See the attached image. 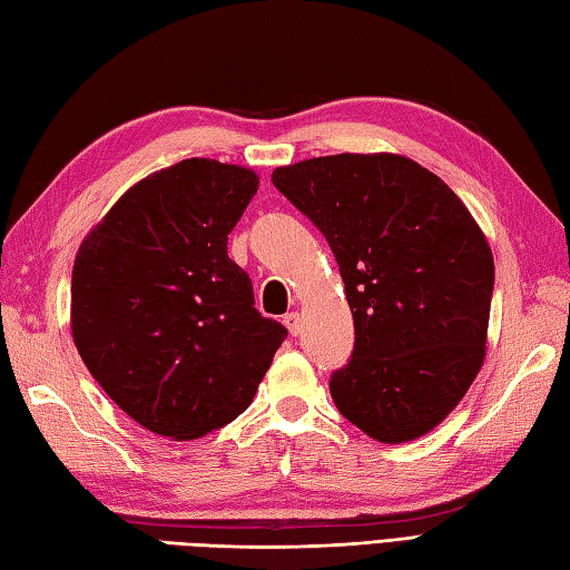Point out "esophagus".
<instances>
[{
    "instance_id": "esophagus-1",
    "label": "esophagus",
    "mask_w": 570,
    "mask_h": 570,
    "mask_svg": "<svg viewBox=\"0 0 570 570\" xmlns=\"http://www.w3.org/2000/svg\"><path fill=\"white\" fill-rule=\"evenodd\" d=\"M284 325L288 328V333H292L294 337L301 333V316L298 313H286L284 316Z\"/></svg>"
}]
</instances>
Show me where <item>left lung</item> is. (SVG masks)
<instances>
[{
    "label": "left lung",
    "mask_w": 570,
    "mask_h": 570,
    "mask_svg": "<svg viewBox=\"0 0 570 570\" xmlns=\"http://www.w3.org/2000/svg\"><path fill=\"white\" fill-rule=\"evenodd\" d=\"M272 184L335 254L355 350L331 377L337 411L380 443L439 426L485 362L494 262L470 210L399 154L278 166Z\"/></svg>",
    "instance_id": "8db88e82"
}]
</instances>
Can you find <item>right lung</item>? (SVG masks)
Listing matches in <instances>:
<instances>
[{
    "label": "right lung",
    "instance_id": "add662e5",
    "mask_svg": "<svg viewBox=\"0 0 570 570\" xmlns=\"http://www.w3.org/2000/svg\"><path fill=\"white\" fill-rule=\"evenodd\" d=\"M257 188L235 164L161 168L112 205L72 264L70 331L85 367L127 416L174 441L237 419L286 337L227 257Z\"/></svg>",
    "mask_w": 570,
    "mask_h": 570
}]
</instances>
